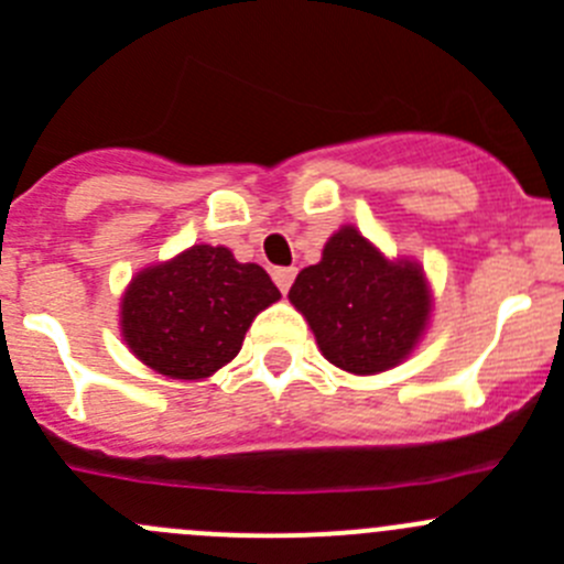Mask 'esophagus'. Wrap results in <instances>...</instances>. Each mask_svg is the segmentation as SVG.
Returning <instances> with one entry per match:
<instances>
[{
  "label": "esophagus",
  "mask_w": 564,
  "mask_h": 564,
  "mask_svg": "<svg viewBox=\"0 0 564 564\" xmlns=\"http://www.w3.org/2000/svg\"><path fill=\"white\" fill-rule=\"evenodd\" d=\"M294 275H297V270H294V267H278V270H272V281L278 283V289H281L283 294H286L289 286H292Z\"/></svg>",
  "instance_id": "34e87169"
}]
</instances>
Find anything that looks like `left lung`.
<instances>
[{"mask_svg":"<svg viewBox=\"0 0 564 564\" xmlns=\"http://www.w3.org/2000/svg\"><path fill=\"white\" fill-rule=\"evenodd\" d=\"M289 303L308 323L319 354L354 376L403 365L434 312L417 258H389L354 225H341L325 241L317 264L300 270Z\"/></svg>","mask_w":564,"mask_h":564,"instance_id":"left-lung-1","label":"left lung"}]
</instances>
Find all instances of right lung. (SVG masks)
I'll use <instances>...</instances> for the list:
<instances>
[{
    "instance_id": "1",
    "label": "right lung",
    "mask_w": 564,
    "mask_h": 564,
    "mask_svg": "<svg viewBox=\"0 0 564 564\" xmlns=\"http://www.w3.org/2000/svg\"><path fill=\"white\" fill-rule=\"evenodd\" d=\"M278 300L258 264H241L223 245H192L130 278L119 328L141 365L175 381H203L239 356L252 319Z\"/></svg>"
}]
</instances>
